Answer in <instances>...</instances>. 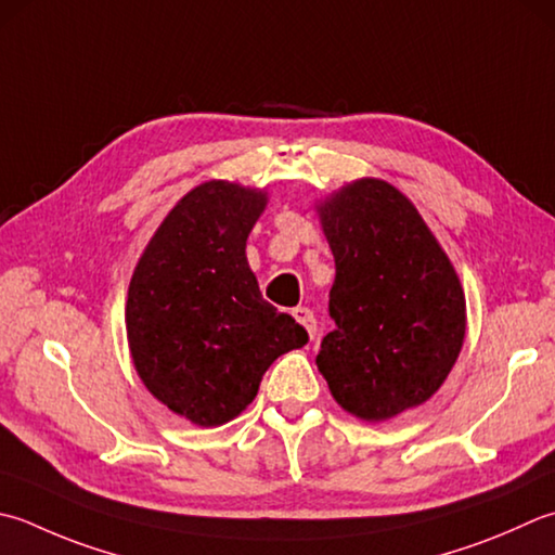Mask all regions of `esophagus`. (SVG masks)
Segmentation results:
<instances>
[{
	"instance_id": "esophagus-1",
	"label": "esophagus",
	"mask_w": 555,
	"mask_h": 555,
	"mask_svg": "<svg viewBox=\"0 0 555 555\" xmlns=\"http://www.w3.org/2000/svg\"><path fill=\"white\" fill-rule=\"evenodd\" d=\"M291 314L302 324V327H306V332L310 334V339H314V334H318V320H314L312 310H308V308H293Z\"/></svg>"
}]
</instances>
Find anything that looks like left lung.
<instances>
[{
  "instance_id": "1",
  "label": "left lung",
  "mask_w": 555,
  "mask_h": 555,
  "mask_svg": "<svg viewBox=\"0 0 555 555\" xmlns=\"http://www.w3.org/2000/svg\"><path fill=\"white\" fill-rule=\"evenodd\" d=\"M336 262L318 367L332 397L387 421L438 392L457 361L466 306L448 255L404 194L358 180L320 206Z\"/></svg>"
}]
</instances>
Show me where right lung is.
Segmentation results:
<instances>
[{"mask_svg":"<svg viewBox=\"0 0 555 555\" xmlns=\"http://www.w3.org/2000/svg\"><path fill=\"white\" fill-rule=\"evenodd\" d=\"M267 197L211 180L176 204L141 255L127 298L139 377L170 411L221 426L257 397L267 367L308 332L259 293L245 243Z\"/></svg>","mask_w":555,"mask_h":555,"instance_id":"1","label":"right lung"}]
</instances>
